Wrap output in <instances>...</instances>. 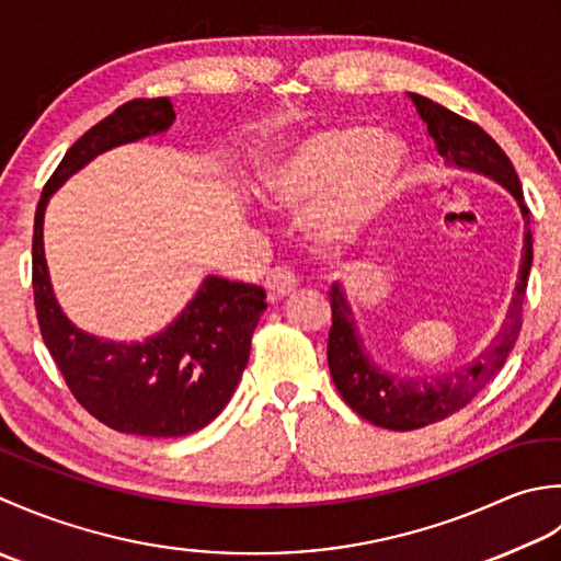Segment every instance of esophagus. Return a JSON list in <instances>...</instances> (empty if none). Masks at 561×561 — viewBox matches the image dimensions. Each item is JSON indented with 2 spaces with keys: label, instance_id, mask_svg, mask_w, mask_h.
Here are the masks:
<instances>
[{
  "label": "esophagus",
  "instance_id": "esophagus-1",
  "mask_svg": "<svg viewBox=\"0 0 561 561\" xmlns=\"http://www.w3.org/2000/svg\"><path fill=\"white\" fill-rule=\"evenodd\" d=\"M295 288H297V278L290 268L276 266L266 276V290H268L271 302H278V300H283V297L293 295Z\"/></svg>",
  "mask_w": 561,
  "mask_h": 561
}]
</instances>
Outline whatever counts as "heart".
Segmentation results:
<instances>
[{
	"label": "heart",
	"instance_id": "1",
	"mask_svg": "<svg viewBox=\"0 0 561 561\" xmlns=\"http://www.w3.org/2000/svg\"><path fill=\"white\" fill-rule=\"evenodd\" d=\"M404 164L402 145L368 125H334L288 147L261 174V193L278 208H307V225L336 244L356 237L380 210Z\"/></svg>",
	"mask_w": 561,
	"mask_h": 561
}]
</instances>
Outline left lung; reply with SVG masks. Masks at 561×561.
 <instances>
[{"label": "left lung", "mask_w": 561, "mask_h": 561, "mask_svg": "<svg viewBox=\"0 0 561 561\" xmlns=\"http://www.w3.org/2000/svg\"><path fill=\"white\" fill-rule=\"evenodd\" d=\"M409 96L414 101L419 116L428 125V135L436 140L438 154L445 159V164L477 171V174L494 179L511 191V196L520 205L525 220V239L518 283L516 290H513L504 327L499 329V334L491 341L489 348L479 353L472 363L462 365L460 370L431 377V380H424V377H419V380H411V377L402 380V377L377 368L363 348L356 319H353L344 288L336 283L331 285V329L327 344L331 377H334L339 394L344 397V402L358 416L390 431L424 428L455 414L457 409L472 402L484 390L491 377L504 368L523 327V300L533 266L530 210L523 201L518 174L506 152L477 123L457 116L450 108H445L421 94Z\"/></svg>", "instance_id": "obj_1"}]
</instances>
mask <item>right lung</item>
Returning a JSON list of instances; mask_svg holds the SVG:
<instances>
[{"label": "right lung", "instance_id": "right-lung-1", "mask_svg": "<svg viewBox=\"0 0 561 561\" xmlns=\"http://www.w3.org/2000/svg\"><path fill=\"white\" fill-rule=\"evenodd\" d=\"M171 101L133 99L87 130L45 184L33 222V302L45 346L75 399L113 431L176 438L220 414L242 377L251 334L266 310L259 285L217 276L203 280L174 322L142 344H113L77 329L57 305L43 251V215L75 171L113 147L164 133Z\"/></svg>", "mask_w": 561, "mask_h": 561}]
</instances>
